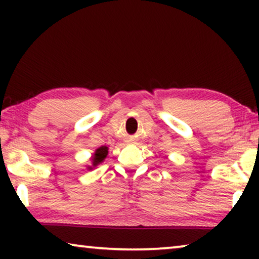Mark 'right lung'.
I'll list each match as a JSON object with an SVG mask.
<instances>
[{
	"label": "right lung",
	"instance_id": "add662e5",
	"mask_svg": "<svg viewBox=\"0 0 259 259\" xmlns=\"http://www.w3.org/2000/svg\"><path fill=\"white\" fill-rule=\"evenodd\" d=\"M108 154V147L107 146H100L98 147L93 155L91 157V165H87V169H93L97 167L98 165H100L102 161L105 160L106 157Z\"/></svg>",
	"mask_w": 259,
	"mask_h": 259
}]
</instances>
